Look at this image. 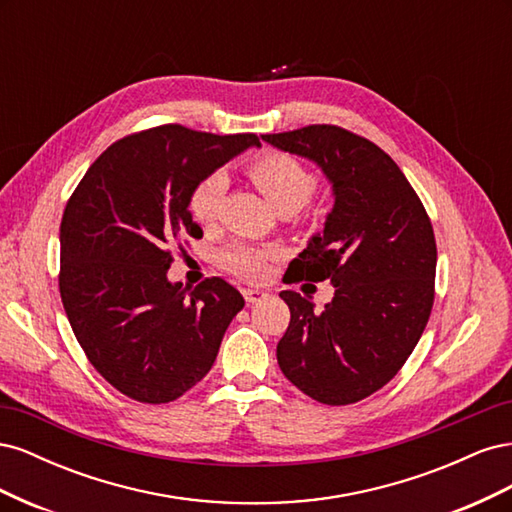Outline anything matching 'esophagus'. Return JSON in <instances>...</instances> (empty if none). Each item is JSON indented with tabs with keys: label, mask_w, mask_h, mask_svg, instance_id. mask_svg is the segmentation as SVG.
<instances>
[{
	"label": "esophagus",
	"mask_w": 512,
	"mask_h": 512,
	"mask_svg": "<svg viewBox=\"0 0 512 512\" xmlns=\"http://www.w3.org/2000/svg\"><path fill=\"white\" fill-rule=\"evenodd\" d=\"M267 297V292H262V290H258V288H245L243 290V299L247 301V303H258V301H262Z\"/></svg>",
	"instance_id": "esophagus-1"
}]
</instances>
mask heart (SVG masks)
Instances as JSON below:
<instances>
[{"label":"heart","mask_w":512,"mask_h":512,"mask_svg":"<svg viewBox=\"0 0 512 512\" xmlns=\"http://www.w3.org/2000/svg\"><path fill=\"white\" fill-rule=\"evenodd\" d=\"M247 175L256 188L265 194L277 211L297 213L316 192V175L286 153H262L247 164ZM226 190V177L222 173L200 179L188 198V209L194 222L211 224L218 213L220 200ZM273 250L250 243H232L218 254L220 267L241 280H260L267 273Z\"/></svg>","instance_id":"1"}]
</instances>
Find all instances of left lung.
<instances>
[{"label":"left lung","mask_w":512,"mask_h":512,"mask_svg":"<svg viewBox=\"0 0 512 512\" xmlns=\"http://www.w3.org/2000/svg\"><path fill=\"white\" fill-rule=\"evenodd\" d=\"M262 141L316 162L335 194L322 235L286 271L290 284L331 280L335 297L318 314L299 292H280L290 324L277 363L320 404H356L395 378L427 327L438 260L431 220L389 153L359 134L316 123Z\"/></svg>","instance_id":"8db88e82"}]
</instances>
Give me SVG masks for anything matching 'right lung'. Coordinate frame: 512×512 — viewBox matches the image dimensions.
<instances>
[{"label": "right lung", "mask_w": 512, "mask_h": 512, "mask_svg": "<svg viewBox=\"0 0 512 512\" xmlns=\"http://www.w3.org/2000/svg\"><path fill=\"white\" fill-rule=\"evenodd\" d=\"M258 145L256 134L166 123L113 143L72 192L59 226L61 303L89 363L126 397L168 404L209 374L245 301L222 277L170 284V247L203 237L188 209L194 185Z\"/></svg>", "instance_id": "right-lung-1"}]
</instances>
